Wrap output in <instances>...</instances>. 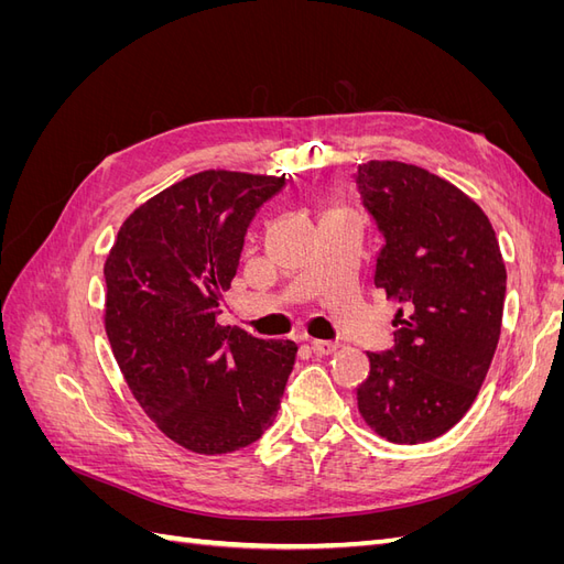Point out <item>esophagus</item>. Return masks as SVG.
<instances>
[{"mask_svg": "<svg viewBox=\"0 0 564 564\" xmlns=\"http://www.w3.org/2000/svg\"><path fill=\"white\" fill-rule=\"evenodd\" d=\"M311 348H313V352H317V355H332L338 346L334 344V340H311Z\"/></svg>", "mask_w": 564, "mask_h": 564, "instance_id": "esophagus-1", "label": "esophagus"}]
</instances>
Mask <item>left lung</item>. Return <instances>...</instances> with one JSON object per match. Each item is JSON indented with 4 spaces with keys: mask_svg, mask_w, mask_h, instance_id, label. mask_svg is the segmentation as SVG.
Wrapping results in <instances>:
<instances>
[{
    "mask_svg": "<svg viewBox=\"0 0 564 564\" xmlns=\"http://www.w3.org/2000/svg\"><path fill=\"white\" fill-rule=\"evenodd\" d=\"M355 185L383 235L373 286L400 303L395 344L367 352L357 409L373 433L419 445L477 398L501 334L506 268L485 212L445 178L371 160Z\"/></svg>",
    "mask_w": 564,
    "mask_h": 564,
    "instance_id": "obj_1",
    "label": "left lung"
}]
</instances>
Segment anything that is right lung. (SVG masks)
<instances>
[{
    "mask_svg": "<svg viewBox=\"0 0 564 564\" xmlns=\"http://www.w3.org/2000/svg\"><path fill=\"white\" fill-rule=\"evenodd\" d=\"M284 185L214 169L183 178L124 220L104 268L115 360L143 412L195 454L259 440L294 369V340L216 322L247 228Z\"/></svg>",
    "mask_w": 564,
    "mask_h": 564,
    "instance_id": "obj_1",
    "label": "right lung"
}]
</instances>
